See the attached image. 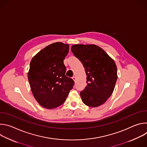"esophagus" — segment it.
Returning a JSON list of instances; mask_svg holds the SVG:
<instances>
[{
    "label": "esophagus",
    "instance_id": "1",
    "mask_svg": "<svg viewBox=\"0 0 147 147\" xmlns=\"http://www.w3.org/2000/svg\"><path fill=\"white\" fill-rule=\"evenodd\" d=\"M72 79L75 81H76V77L74 76V77H72Z\"/></svg>",
    "mask_w": 147,
    "mask_h": 147
}]
</instances>
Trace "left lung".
<instances>
[{
	"label": "left lung",
	"instance_id": "8db88e82",
	"mask_svg": "<svg viewBox=\"0 0 147 147\" xmlns=\"http://www.w3.org/2000/svg\"><path fill=\"white\" fill-rule=\"evenodd\" d=\"M73 55L82 63L87 76V86L80 92L84 103L97 107L112 95L117 78L114 60L95 45L76 44L71 46Z\"/></svg>",
	"mask_w": 147,
	"mask_h": 147
}]
</instances>
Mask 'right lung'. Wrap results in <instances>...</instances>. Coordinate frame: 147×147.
I'll list each match as a JSON object with an SVG mask.
<instances>
[{
	"label": "right lung",
	"instance_id": "1",
	"mask_svg": "<svg viewBox=\"0 0 147 147\" xmlns=\"http://www.w3.org/2000/svg\"><path fill=\"white\" fill-rule=\"evenodd\" d=\"M69 45L52 44L40 51L31 60L28 79L31 91L40 105L53 109L63 103L74 81L65 75L63 60Z\"/></svg>",
	"mask_w": 147,
	"mask_h": 147
}]
</instances>
